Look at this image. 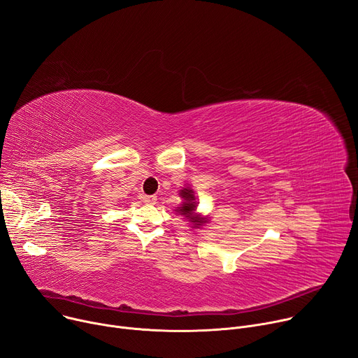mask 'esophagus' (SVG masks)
Here are the masks:
<instances>
[{"instance_id":"obj_1","label":"esophagus","mask_w":358,"mask_h":358,"mask_svg":"<svg viewBox=\"0 0 358 358\" xmlns=\"http://www.w3.org/2000/svg\"><path fill=\"white\" fill-rule=\"evenodd\" d=\"M144 201H145L147 204H155L157 196H145V197H144Z\"/></svg>"}]
</instances>
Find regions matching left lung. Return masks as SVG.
<instances>
[{"instance_id": "8db88e82", "label": "left lung", "mask_w": 358, "mask_h": 358, "mask_svg": "<svg viewBox=\"0 0 358 358\" xmlns=\"http://www.w3.org/2000/svg\"><path fill=\"white\" fill-rule=\"evenodd\" d=\"M180 194H181V197H182L185 201L181 204V207H178V211H180L182 215H185V218H188L189 222L194 224V227H199V225L204 224L206 220H204V218H200L199 215H196L197 206H196V201H194L196 199H194V196H192V189L184 188V189H181Z\"/></svg>"}]
</instances>
